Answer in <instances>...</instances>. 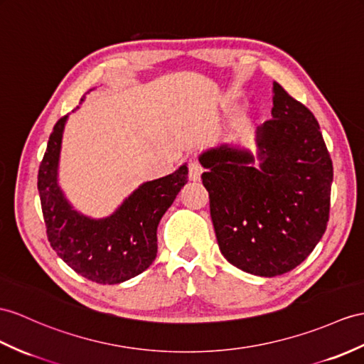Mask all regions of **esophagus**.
<instances>
[{
  "label": "esophagus",
  "instance_id": "1",
  "mask_svg": "<svg viewBox=\"0 0 364 364\" xmlns=\"http://www.w3.org/2000/svg\"><path fill=\"white\" fill-rule=\"evenodd\" d=\"M202 166L199 162H191L188 166V176H190V181H199L200 179V174H202Z\"/></svg>",
  "mask_w": 364,
  "mask_h": 364
}]
</instances>
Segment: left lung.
<instances>
[{
    "mask_svg": "<svg viewBox=\"0 0 364 364\" xmlns=\"http://www.w3.org/2000/svg\"><path fill=\"white\" fill-rule=\"evenodd\" d=\"M272 117L256 131L259 166L250 151L228 145L199 157L220 253L265 278L294 270L320 242L333 179L315 115L277 82Z\"/></svg>",
    "mask_w": 364,
    "mask_h": 364,
    "instance_id": "obj_1",
    "label": "left lung"
}]
</instances>
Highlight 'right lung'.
<instances>
[{
    "label": "right lung",
    "mask_w": 364,
    "mask_h": 364,
    "mask_svg": "<svg viewBox=\"0 0 364 364\" xmlns=\"http://www.w3.org/2000/svg\"><path fill=\"white\" fill-rule=\"evenodd\" d=\"M68 115L49 137L38 170V193L50 247L70 269L99 284H119L137 277L157 255V225L188 181L182 165L173 174L141 183L105 219L80 215L57 183L58 157Z\"/></svg>",
    "instance_id": "right-lung-1"
}]
</instances>
